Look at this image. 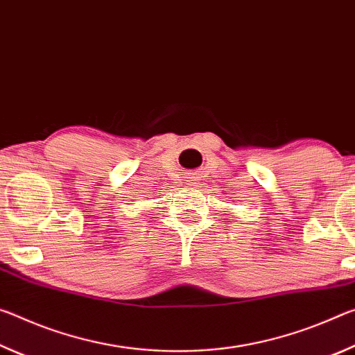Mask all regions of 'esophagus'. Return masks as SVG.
Instances as JSON below:
<instances>
[{"mask_svg":"<svg viewBox=\"0 0 355 355\" xmlns=\"http://www.w3.org/2000/svg\"><path fill=\"white\" fill-rule=\"evenodd\" d=\"M190 179V181L189 182H191V184H195V181H198V179H196L195 176H191V178H189Z\"/></svg>","mask_w":355,"mask_h":355,"instance_id":"obj_1","label":"esophagus"}]
</instances>
